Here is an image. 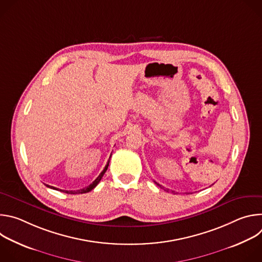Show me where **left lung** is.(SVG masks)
<instances>
[{"instance_id": "8db88e82", "label": "left lung", "mask_w": 262, "mask_h": 262, "mask_svg": "<svg viewBox=\"0 0 262 262\" xmlns=\"http://www.w3.org/2000/svg\"><path fill=\"white\" fill-rule=\"evenodd\" d=\"M155 182H156V181H155ZM156 183H157V185H159V186H160V188H161V189H164V188H162V185H161L160 183H158V182H156ZM167 192H168V191H167Z\"/></svg>"}]
</instances>
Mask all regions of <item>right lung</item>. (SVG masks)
Wrapping results in <instances>:
<instances>
[{
	"label": "right lung",
	"instance_id": "right-lung-1",
	"mask_svg": "<svg viewBox=\"0 0 262 262\" xmlns=\"http://www.w3.org/2000/svg\"><path fill=\"white\" fill-rule=\"evenodd\" d=\"M112 156V155H111ZM111 156H110V159H111ZM110 159H108V161H107V163H106V165H105V167H104V169L101 171V173L98 175V177L92 182V183H90L88 186H86V188H83V189H80V190H77V191H64V190H59V189H57V188H55V186H51V185H49V184H46L48 188H51V189H53V190H56V191H61V192H64V193H66V194H84V193H88V192H90V191H92L95 186L99 183V181L101 180V178H102V176H103V174L105 173V171H106V169H107V167H108V163H110Z\"/></svg>",
	"mask_w": 262,
	"mask_h": 262
}]
</instances>
